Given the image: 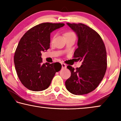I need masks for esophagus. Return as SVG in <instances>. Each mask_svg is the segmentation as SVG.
<instances>
[{"instance_id":"1","label":"esophagus","mask_w":121,"mask_h":121,"mask_svg":"<svg viewBox=\"0 0 121 121\" xmlns=\"http://www.w3.org/2000/svg\"><path fill=\"white\" fill-rule=\"evenodd\" d=\"M62 66L63 68H66V65L65 63H62Z\"/></svg>"}]
</instances>
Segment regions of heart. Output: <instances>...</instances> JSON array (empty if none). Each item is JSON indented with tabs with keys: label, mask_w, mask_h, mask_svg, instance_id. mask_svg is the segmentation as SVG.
Masks as SVG:
<instances>
[{
	"label": "heart",
	"mask_w": 121,
	"mask_h": 121,
	"mask_svg": "<svg viewBox=\"0 0 121 121\" xmlns=\"http://www.w3.org/2000/svg\"><path fill=\"white\" fill-rule=\"evenodd\" d=\"M71 35H75L74 33H73V32H72V31H66V32H65L64 34V37H67V36H71Z\"/></svg>",
	"instance_id": "heart-1"
}]
</instances>
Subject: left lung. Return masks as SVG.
<instances>
[{"instance_id":"obj_1","label":"left lung","mask_w":121,"mask_h":121,"mask_svg":"<svg viewBox=\"0 0 121 121\" xmlns=\"http://www.w3.org/2000/svg\"><path fill=\"white\" fill-rule=\"evenodd\" d=\"M67 24L78 36V48L74 52L73 58L81 61L82 65L76 69L67 66L71 76L65 83L66 88L75 95L88 94L98 86L105 74V46L98 33L88 26L82 23Z\"/></svg>"}]
</instances>
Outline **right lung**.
Listing matches in <instances>:
<instances>
[{"mask_svg":"<svg viewBox=\"0 0 121 121\" xmlns=\"http://www.w3.org/2000/svg\"><path fill=\"white\" fill-rule=\"evenodd\" d=\"M64 23H43L30 28L23 35L14 55L16 73L22 85L33 91L46 90L56 72L62 68L59 63L43 64L41 52L50 45L52 31Z\"/></svg>","mask_w":121,"mask_h":121,"instance_id":"add662e5","label":"right lung"}]
</instances>
